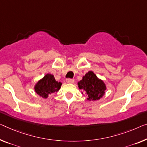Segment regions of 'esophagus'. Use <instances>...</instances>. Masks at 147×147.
Here are the masks:
<instances>
[{
    "mask_svg": "<svg viewBox=\"0 0 147 147\" xmlns=\"http://www.w3.org/2000/svg\"><path fill=\"white\" fill-rule=\"evenodd\" d=\"M66 81L67 83H73L74 82V79H72V78H67Z\"/></svg>",
    "mask_w": 147,
    "mask_h": 147,
    "instance_id": "esophagus-1",
    "label": "esophagus"
}]
</instances>
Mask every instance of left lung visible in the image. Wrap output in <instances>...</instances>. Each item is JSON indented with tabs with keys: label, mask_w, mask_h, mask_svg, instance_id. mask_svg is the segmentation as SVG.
<instances>
[{
	"label": "left lung",
	"mask_w": 147,
	"mask_h": 147,
	"mask_svg": "<svg viewBox=\"0 0 147 147\" xmlns=\"http://www.w3.org/2000/svg\"><path fill=\"white\" fill-rule=\"evenodd\" d=\"M78 84L79 88L87 94L88 97L87 99L93 101L102 98L106 89L104 82L98 78L92 71H89L85 74Z\"/></svg>",
	"instance_id": "1"
}]
</instances>
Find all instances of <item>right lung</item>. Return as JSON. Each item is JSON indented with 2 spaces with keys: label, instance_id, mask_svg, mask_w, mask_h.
I'll use <instances>...</instances> for the list:
<instances>
[{
  "label": "right lung",
  "instance_id": "1",
  "mask_svg": "<svg viewBox=\"0 0 147 147\" xmlns=\"http://www.w3.org/2000/svg\"><path fill=\"white\" fill-rule=\"evenodd\" d=\"M61 86V83L56 81L53 75L47 74L37 83L35 86V91L42 98H47L50 94L58 92Z\"/></svg>",
  "mask_w": 147,
  "mask_h": 147
}]
</instances>
